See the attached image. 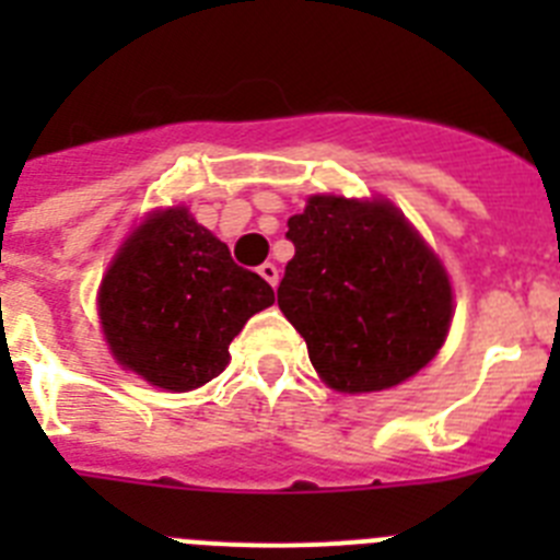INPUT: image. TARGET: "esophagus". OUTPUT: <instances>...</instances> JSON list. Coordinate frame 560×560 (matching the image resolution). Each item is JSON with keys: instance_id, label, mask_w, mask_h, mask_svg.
<instances>
[{"instance_id": "obj_1", "label": "esophagus", "mask_w": 560, "mask_h": 560, "mask_svg": "<svg viewBox=\"0 0 560 560\" xmlns=\"http://www.w3.org/2000/svg\"><path fill=\"white\" fill-rule=\"evenodd\" d=\"M257 275L264 277V280L271 285V289H277V283H280V269H277L275 264H264V266H260V269H257Z\"/></svg>"}]
</instances>
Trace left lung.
<instances>
[{
  "instance_id": "8db88e82",
  "label": "left lung",
  "mask_w": 560,
  "mask_h": 560,
  "mask_svg": "<svg viewBox=\"0 0 560 560\" xmlns=\"http://www.w3.org/2000/svg\"><path fill=\"white\" fill-rule=\"evenodd\" d=\"M277 305L336 393H378L438 355L454 296L440 257L387 199L311 196L289 219Z\"/></svg>"
}]
</instances>
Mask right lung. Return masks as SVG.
I'll return each instance as SVG.
<instances>
[{"label":"right lung","instance_id":"right-lung-1","mask_svg":"<svg viewBox=\"0 0 560 560\" xmlns=\"http://www.w3.org/2000/svg\"><path fill=\"white\" fill-rule=\"evenodd\" d=\"M275 291L230 257L187 207L156 210L117 249L97 291L108 350L167 393H187L230 364V341Z\"/></svg>","mask_w":560,"mask_h":560}]
</instances>
